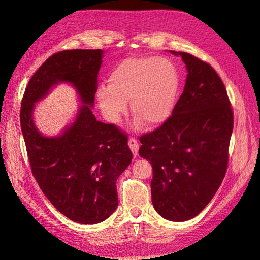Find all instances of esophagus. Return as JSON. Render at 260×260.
I'll return each instance as SVG.
<instances>
[{
  "label": "esophagus",
  "instance_id": "1",
  "mask_svg": "<svg viewBox=\"0 0 260 260\" xmlns=\"http://www.w3.org/2000/svg\"><path fill=\"white\" fill-rule=\"evenodd\" d=\"M128 144H129V147L131 149L132 154L135 155V156H137L138 153H139V146H140L138 140L136 138H130L129 141H128Z\"/></svg>",
  "mask_w": 260,
  "mask_h": 260
}]
</instances>
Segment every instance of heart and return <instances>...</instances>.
<instances>
[{"label": "heart", "mask_w": 260, "mask_h": 260, "mask_svg": "<svg viewBox=\"0 0 260 260\" xmlns=\"http://www.w3.org/2000/svg\"><path fill=\"white\" fill-rule=\"evenodd\" d=\"M180 86L176 66L166 58L131 57L119 62L109 74L108 88L98 91L99 104L113 122L127 111L130 100L137 125L144 121L149 127L161 124L171 115Z\"/></svg>", "instance_id": "obj_1"}]
</instances>
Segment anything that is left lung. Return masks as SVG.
Returning <instances> with one entry per match:
<instances>
[{"label": "left lung", "mask_w": 260, "mask_h": 260, "mask_svg": "<svg viewBox=\"0 0 260 260\" xmlns=\"http://www.w3.org/2000/svg\"><path fill=\"white\" fill-rule=\"evenodd\" d=\"M187 69L183 93L159 128L140 137L139 154L152 164L153 206L170 221L198 216L225 176L233 111L225 86L208 62L175 52Z\"/></svg>", "instance_id": "left-lung-1"}]
</instances>
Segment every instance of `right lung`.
<instances>
[{"label":"right lung","instance_id":"obj_1","mask_svg":"<svg viewBox=\"0 0 260 260\" xmlns=\"http://www.w3.org/2000/svg\"><path fill=\"white\" fill-rule=\"evenodd\" d=\"M102 55L100 49L53 54L31 77L20 108L35 179L55 208L82 224L104 221L116 210V181L132 160L127 135L113 123L98 121L91 111ZM59 82L72 83L85 105L61 136L46 138L33 123V106Z\"/></svg>","mask_w":260,"mask_h":260}]
</instances>
